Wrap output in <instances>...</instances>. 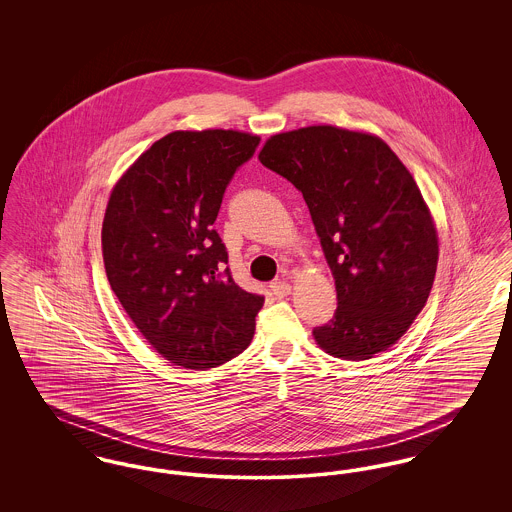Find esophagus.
<instances>
[{
  "label": "esophagus",
  "instance_id": "esophagus-1",
  "mask_svg": "<svg viewBox=\"0 0 512 512\" xmlns=\"http://www.w3.org/2000/svg\"><path fill=\"white\" fill-rule=\"evenodd\" d=\"M270 290H272V293H274V297L282 299V297L290 295V292H292V286H290L288 282L280 280V282H272V284H270Z\"/></svg>",
  "mask_w": 512,
  "mask_h": 512
}]
</instances>
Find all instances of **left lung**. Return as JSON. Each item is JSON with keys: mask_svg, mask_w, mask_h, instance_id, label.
<instances>
[{"mask_svg": "<svg viewBox=\"0 0 512 512\" xmlns=\"http://www.w3.org/2000/svg\"><path fill=\"white\" fill-rule=\"evenodd\" d=\"M259 161L303 194L336 280L338 309L317 326L340 359L386 351L424 309L438 234L413 174L378 136L307 126L268 138Z\"/></svg>", "mask_w": 512, "mask_h": 512, "instance_id": "1", "label": "left lung"}]
</instances>
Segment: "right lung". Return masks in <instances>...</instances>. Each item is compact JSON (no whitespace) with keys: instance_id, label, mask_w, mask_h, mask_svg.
Listing matches in <instances>:
<instances>
[{"instance_id":"add662e5","label":"right lung","mask_w":512,"mask_h":512,"mask_svg":"<svg viewBox=\"0 0 512 512\" xmlns=\"http://www.w3.org/2000/svg\"><path fill=\"white\" fill-rule=\"evenodd\" d=\"M259 142L238 130H176L144 151L109 197L101 228L107 280L174 365H222L255 334L265 297L234 282L213 224L226 186Z\"/></svg>"}]
</instances>
